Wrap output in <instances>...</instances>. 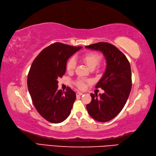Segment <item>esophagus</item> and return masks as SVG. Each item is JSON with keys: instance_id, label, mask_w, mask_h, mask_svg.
Masks as SVG:
<instances>
[{"instance_id": "1", "label": "esophagus", "mask_w": 156, "mask_h": 156, "mask_svg": "<svg viewBox=\"0 0 156 156\" xmlns=\"http://www.w3.org/2000/svg\"><path fill=\"white\" fill-rule=\"evenodd\" d=\"M82 94H83V93H82V92H77L76 93V95H82Z\"/></svg>"}]
</instances>
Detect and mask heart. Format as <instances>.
<instances>
[{"mask_svg":"<svg viewBox=\"0 0 156 156\" xmlns=\"http://www.w3.org/2000/svg\"><path fill=\"white\" fill-rule=\"evenodd\" d=\"M101 55L100 54L95 53V52L90 51L84 53L81 56V59L83 62L86 64L87 67L90 69H93L98 66L101 61ZM76 62L74 57H71L68 59L66 64L67 70L69 72H72L76 68ZM76 85L79 88H84L86 87L84 80L82 78H78L76 81Z\"/></svg>","mask_w":156,"mask_h":156,"instance_id":"b5f03b06","label":"heart"}]
</instances>
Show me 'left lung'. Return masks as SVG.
Wrapping results in <instances>:
<instances>
[{
	"label": "left lung",
	"instance_id": "obj_1",
	"mask_svg": "<svg viewBox=\"0 0 156 156\" xmlns=\"http://www.w3.org/2000/svg\"><path fill=\"white\" fill-rule=\"evenodd\" d=\"M102 52L107 67L104 74L95 88H101L104 93L92 97L87 105L88 114L94 120L105 122L112 120L123 109L132 87L130 65L126 57L118 48L108 42H101L85 47Z\"/></svg>",
	"mask_w": 156,
	"mask_h": 156
}]
</instances>
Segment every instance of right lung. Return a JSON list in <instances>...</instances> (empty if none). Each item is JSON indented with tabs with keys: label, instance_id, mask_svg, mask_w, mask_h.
<instances>
[{
	"label": "right lung",
	"instance_id": "obj_1",
	"mask_svg": "<svg viewBox=\"0 0 156 156\" xmlns=\"http://www.w3.org/2000/svg\"><path fill=\"white\" fill-rule=\"evenodd\" d=\"M82 47L55 42L35 58L27 76V88L33 104L45 120L60 123L71 113L76 93L69 87L58 90L57 79L65 74L67 61Z\"/></svg>",
	"mask_w": 156,
	"mask_h": 156
}]
</instances>
